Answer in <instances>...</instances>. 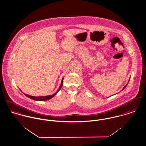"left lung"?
I'll use <instances>...</instances> for the list:
<instances>
[{"label":"left lung","mask_w":146,"mask_h":146,"mask_svg":"<svg viewBox=\"0 0 146 146\" xmlns=\"http://www.w3.org/2000/svg\"><path fill=\"white\" fill-rule=\"evenodd\" d=\"M129 80H130V78H129V80H128V83H127V84H126V85H125V86H124L123 87V88L122 89V90H124V89H125V88H126V86H127V85H128V82H129ZM117 94H118V93H117ZM109 97H110V96H109Z\"/></svg>","instance_id":"left-lung-1"}]
</instances>
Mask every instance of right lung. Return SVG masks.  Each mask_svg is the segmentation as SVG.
<instances>
[{"mask_svg": "<svg viewBox=\"0 0 146 146\" xmlns=\"http://www.w3.org/2000/svg\"><path fill=\"white\" fill-rule=\"evenodd\" d=\"M63 80H64V77L62 78V80H61V85L59 87V88L58 89V90H57V92L55 93H54L52 95H47V96H31V95H29L28 94H26L25 93H23L27 97L31 99H33L34 100H36V101H45V100H50V99L52 98L53 97H54L57 93L60 91V90L61 89L62 86V84H63ZM20 90L21 91V90L20 89ZM22 92V91H21Z\"/></svg>", "mask_w": 146, "mask_h": 146, "instance_id": "obj_1", "label": "right lung"}]
</instances>
